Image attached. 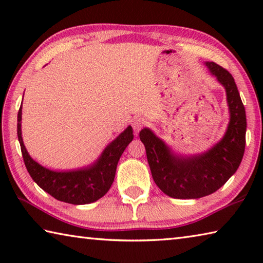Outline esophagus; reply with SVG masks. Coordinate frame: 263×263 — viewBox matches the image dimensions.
I'll return each instance as SVG.
<instances>
[{
  "label": "esophagus",
  "mask_w": 263,
  "mask_h": 263,
  "mask_svg": "<svg viewBox=\"0 0 263 263\" xmlns=\"http://www.w3.org/2000/svg\"><path fill=\"white\" fill-rule=\"evenodd\" d=\"M144 125H145V121L142 118H135V119H133L132 127L136 132H139Z\"/></svg>",
  "instance_id": "34e87169"
}]
</instances>
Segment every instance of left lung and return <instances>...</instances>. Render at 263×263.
Returning a JSON list of instances; mask_svg holds the SVG:
<instances>
[{"label":"left lung","mask_w":263,"mask_h":263,"mask_svg":"<svg viewBox=\"0 0 263 263\" xmlns=\"http://www.w3.org/2000/svg\"><path fill=\"white\" fill-rule=\"evenodd\" d=\"M205 65L226 90L230 123L222 139L202 154L179 157L149 128L139 133L155 184L173 198H201L215 193L237 172L243 157L247 122L237 84L216 62Z\"/></svg>","instance_id":"8db88e82"}]
</instances>
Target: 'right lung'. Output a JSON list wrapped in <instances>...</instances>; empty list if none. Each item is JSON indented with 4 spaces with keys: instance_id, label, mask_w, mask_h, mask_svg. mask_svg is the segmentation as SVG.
<instances>
[{
    "instance_id": "right-lung-1",
    "label": "right lung",
    "mask_w": 263,
    "mask_h": 263,
    "mask_svg": "<svg viewBox=\"0 0 263 263\" xmlns=\"http://www.w3.org/2000/svg\"><path fill=\"white\" fill-rule=\"evenodd\" d=\"M21 121L22 105L17 115V136L25 167L30 176L44 191L58 201L74 205L96 202L108 193L115 180L119 158L133 139L132 127L127 126L125 131L106 146L95 163L77 171L54 172L43 167L30 157L22 139Z\"/></svg>"
}]
</instances>
